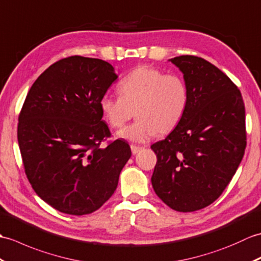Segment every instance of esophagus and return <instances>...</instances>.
<instances>
[{
    "label": "esophagus",
    "mask_w": 261,
    "mask_h": 261,
    "mask_svg": "<svg viewBox=\"0 0 261 261\" xmlns=\"http://www.w3.org/2000/svg\"><path fill=\"white\" fill-rule=\"evenodd\" d=\"M130 149H132V153L133 154H137L138 152H140L141 149H143V146H137V145H130Z\"/></svg>",
    "instance_id": "obj_1"
}]
</instances>
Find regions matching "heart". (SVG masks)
<instances>
[{"label": "heart", "instance_id": "1", "mask_svg": "<svg viewBox=\"0 0 261 261\" xmlns=\"http://www.w3.org/2000/svg\"><path fill=\"white\" fill-rule=\"evenodd\" d=\"M118 91L119 97L100 98V111L113 128L123 127L135 112V123L118 133L134 142H145L158 133L167 134L174 129L189 103V88L182 76L149 66L138 67L127 74Z\"/></svg>", "mask_w": 261, "mask_h": 261}]
</instances>
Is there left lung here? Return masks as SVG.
Listing matches in <instances>:
<instances>
[{"mask_svg": "<svg viewBox=\"0 0 261 261\" xmlns=\"http://www.w3.org/2000/svg\"><path fill=\"white\" fill-rule=\"evenodd\" d=\"M189 88L188 108L165 140L152 148V185L171 209L192 212L213 203L230 183L247 144L245 103L231 79L195 56L170 59Z\"/></svg>", "mask_w": 261, "mask_h": 261, "instance_id": "obj_1", "label": "left lung"}]
</instances>
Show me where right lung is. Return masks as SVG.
I'll use <instances>...</instances> for the list:
<instances>
[{"label": "right lung", "mask_w": 261, "mask_h": 261, "mask_svg": "<svg viewBox=\"0 0 261 261\" xmlns=\"http://www.w3.org/2000/svg\"><path fill=\"white\" fill-rule=\"evenodd\" d=\"M116 79L111 63L68 57L40 74L22 106L17 142L27 177L40 198L62 213L99 209L132 155L121 140L100 147L111 132L99 100Z\"/></svg>", "instance_id": "add662e5"}]
</instances>
